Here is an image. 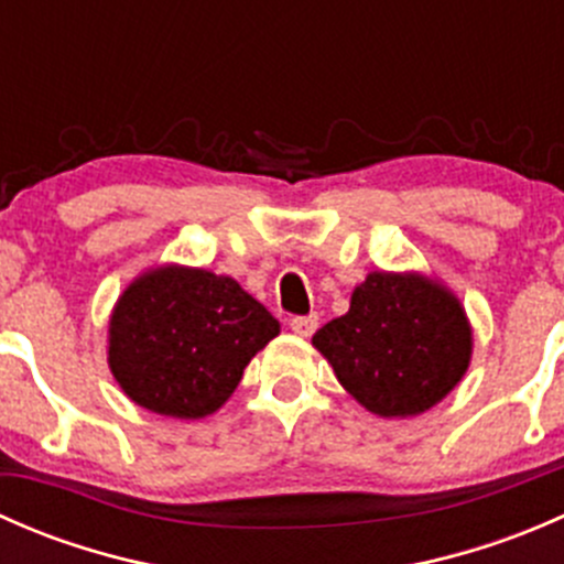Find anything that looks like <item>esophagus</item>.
Returning <instances> with one entry per match:
<instances>
[{
	"mask_svg": "<svg viewBox=\"0 0 564 564\" xmlns=\"http://www.w3.org/2000/svg\"><path fill=\"white\" fill-rule=\"evenodd\" d=\"M289 327H292V333L300 335V338H311L318 327V318L316 316H294L292 322H289Z\"/></svg>",
	"mask_w": 564,
	"mask_h": 564,
	"instance_id": "34e87169",
	"label": "esophagus"
}]
</instances>
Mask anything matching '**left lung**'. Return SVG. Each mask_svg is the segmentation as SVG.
<instances>
[{"label": "left lung", "mask_w": 564, "mask_h": 564, "mask_svg": "<svg viewBox=\"0 0 564 564\" xmlns=\"http://www.w3.org/2000/svg\"><path fill=\"white\" fill-rule=\"evenodd\" d=\"M340 388L377 417H414L447 398L471 362V324L453 289L423 272H368L349 311L316 329Z\"/></svg>", "instance_id": "8db88e82"}]
</instances>
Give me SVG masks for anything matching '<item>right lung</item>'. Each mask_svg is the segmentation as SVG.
Instances as JSON below:
<instances>
[{"instance_id": "right-lung-1", "label": "right lung", "mask_w": 564, "mask_h": 564, "mask_svg": "<svg viewBox=\"0 0 564 564\" xmlns=\"http://www.w3.org/2000/svg\"><path fill=\"white\" fill-rule=\"evenodd\" d=\"M278 333V318L235 278L158 264L113 305L108 368L147 412L202 420L229 401L256 351Z\"/></svg>"}]
</instances>
